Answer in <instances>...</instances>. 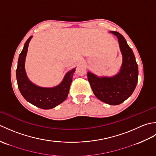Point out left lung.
<instances>
[{"label": "left lung", "mask_w": 156, "mask_h": 156, "mask_svg": "<svg viewBox=\"0 0 156 156\" xmlns=\"http://www.w3.org/2000/svg\"><path fill=\"white\" fill-rule=\"evenodd\" d=\"M117 35L122 55L120 72L112 78H98L88 72V80L94 95L99 100L111 105L124 102L133 93L138 80V66L131 48L121 34L111 31Z\"/></svg>", "instance_id": "8db88e82"}]
</instances>
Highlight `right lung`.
<instances>
[{"mask_svg": "<svg viewBox=\"0 0 156 156\" xmlns=\"http://www.w3.org/2000/svg\"><path fill=\"white\" fill-rule=\"evenodd\" d=\"M31 37L32 36L29 37L25 42L19 57L17 68L16 69L18 88L26 101L39 108L50 109L62 103L67 98L75 68L68 72L62 83L54 88H41L33 84L29 80L25 71V59Z\"/></svg>", "mask_w": 156, "mask_h": 156, "instance_id": "right-lung-1", "label": "right lung"}]
</instances>
